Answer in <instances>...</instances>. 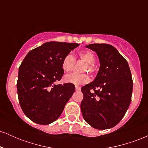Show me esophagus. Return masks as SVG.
I'll return each instance as SVG.
<instances>
[{
	"label": "esophagus",
	"instance_id": "34e87169",
	"mask_svg": "<svg viewBox=\"0 0 148 148\" xmlns=\"http://www.w3.org/2000/svg\"><path fill=\"white\" fill-rule=\"evenodd\" d=\"M75 90L76 91H79V90H81V88H80L79 86H76Z\"/></svg>",
	"mask_w": 148,
	"mask_h": 148
}]
</instances>
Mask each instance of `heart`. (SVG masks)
Wrapping results in <instances>:
<instances>
[{
  "label": "heart",
  "mask_w": 148,
  "mask_h": 148,
  "mask_svg": "<svg viewBox=\"0 0 148 148\" xmlns=\"http://www.w3.org/2000/svg\"><path fill=\"white\" fill-rule=\"evenodd\" d=\"M79 57L81 60L86 62L84 72H88L93 74L95 72V67L94 62L95 61V56L94 53L90 51L85 50L79 53ZM75 64V58L72 54H67L63 58L62 61V68L64 72H70L72 70ZM64 82L69 83L79 86V85L86 84L89 82L90 77L87 74H79V73H71L64 76Z\"/></svg>",
  "instance_id": "b5f03b06"
}]
</instances>
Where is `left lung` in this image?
I'll return each instance as SVG.
<instances>
[{
	"instance_id": "obj_1",
	"label": "left lung",
	"mask_w": 148,
	"mask_h": 148,
	"mask_svg": "<svg viewBox=\"0 0 148 148\" xmlns=\"http://www.w3.org/2000/svg\"><path fill=\"white\" fill-rule=\"evenodd\" d=\"M86 47L97 53L100 67L94 81L81 88V112L90 126L107 130L120 123L130 106L132 74L127 61L113 46L92 44Z\"/></svg>"
}]
</instances>
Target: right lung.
Instances as JSON below:
<instances>
[{
	"instance_id": "add662e5",
	"label": "right lung",
	"mask_w": 148,
	"mask_h": 148,
	"mask_svg": "<svg viewBox=\"0 0 148 148\" xmlns=\"http://www.w3.org/2000/svg\"><path fill=\"white\" fill-rule=\"evenodd\" d=\"M79 44L49 42L29 51L18 69V101L34 123L49 125L60 117L75 90L74 85L54 84L63 76L62 61Z\"/></svg>"
}]
</instances>
